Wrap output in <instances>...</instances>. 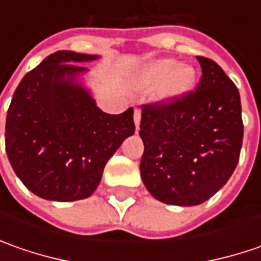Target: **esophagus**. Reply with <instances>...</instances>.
I'll return each instance as SVG.
<instances>
[{
    "instance_id": "1",
    "label": "esophagus",
    "mask_w": 261,
    "mask_h": 261,
    "mask_svg": "<svg viewBox=\"0 0 261 261\" xmlns=\"http://www.w3.org/2000/svg\"><path fill=\"white\" fill-rule=\"evenodd\" d=\"M134 122H135L136 129H139V123H141V110H135V113H134Z\"/></svg>"
}]
</instances>
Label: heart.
<instances>
[{
	"mask_svg": "<svg viewBox=\"0 0 261 261\" xmlns=\"http://www.w3.org/2000/svg\"><path fill=\"white\" fill-rule=\"evenodd\" d=\"M136 81L144 88L156 87L158 101L173 103L187 97L195 90L197 72L195 66L189 64H177L175 59L161 58L144 66Z\"/></svg>",
	"mask_w": 261,
	"mask_h": 261,
	"instance_id": "1",
	"label": "heart"
}]
</instances>
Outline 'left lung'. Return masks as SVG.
<instances>
[{
  "label": "left lung",
  "instance_id": "1",
  "mask_svg": "<svg viewBox=\"0 0 261 261\" xmlns=\"http://www.w3.org/2000/svg\"><path fill=\"white\" fill-rule=\"evenodd\" d=\"M197 90L173 103L144 106L141 177L156 200L203 203L229 180L243 145L241 100L224 69L197 56Z\"/></svg>",
  "mask_w": 261,
  "mask_h": 261
}]
</instances>
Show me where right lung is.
Masks as SVG:
<instances>
[{"label": "right lung", "instance_id": "1", "mask_svg": "<svg viewBox=\"0 0 261 261\" xmlns=\"http://www.w3.org/2000/svg\"><path fill=\"white\" fill-rule=\"evenodd\" d=\"M98 55L59 50L25 74L5 123V151L17 177L54 202L86 199L100 185L107 161L135 134L134 109L120 115L97 107L84 84L86 64Z\"/></svg>", "mask_w": 261, "mask_h": 261}]
</instances>
